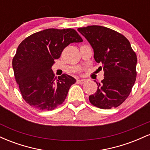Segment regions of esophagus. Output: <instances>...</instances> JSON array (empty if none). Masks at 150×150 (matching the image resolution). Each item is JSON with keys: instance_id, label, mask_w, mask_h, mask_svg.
Listing matches in <instances>:
<instances>
[{"instance_id": "obj_1", "label": "esophagus", "mask_w": 150, "mask_h": 150, "mask_svg": "<svg viewBox=\"0 0 150 150\" xmlns=\"http://www.w3.org/2000/svg\"><path fill=\"white\" fill-rule=\"evenodd\" d=\"M77 83L78 84H80V85H82V84L85 83L86 80H83V79H80V80H77Z\"/></svg>"}]
</instances>
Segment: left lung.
Segmentation results:
<instances>
[{
	"mask_svg": "<svg viewBox=\"0 0 150 150\" xmlns=\"http://www.w3.org/2000/svg\"><path fill=\"white\" fill-rule=\"evenodd\" d=\"M94 49V58L102 64L104 80L97 84L94 94L89 97L94 106L110 109L120 106L131 92L137 71V56L130 42L119 32L102 26L92 25L77 29Z\"/></svg>",
	"mask_w": 150,
	"mask_h": 150,
	"instance_id": "obj_1",
	"label": "left lung"
}]
</instances>
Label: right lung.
<instances>
[{
  "label": "right lung",
  "mask_w": 150,
  "mask_h": 150,
  "mask_svg": "<svg viewBox=\"0 0 150 150\" xmlns=\"http://www.w3.org/2000/svg\"><path fill=\"white\" fill-rule=\"evenodd\" d=\"M82 42L76 31L69 28L40 31L20 43L13 58V68L27 104L42 111H51L63 104L76 80L67 74L55 77L51 66L67 46Z\"/></svg>",
  "instance_id": "1"
}]
</instances>
